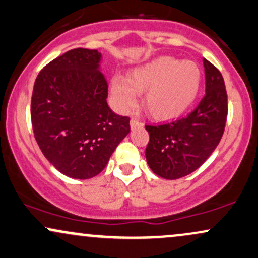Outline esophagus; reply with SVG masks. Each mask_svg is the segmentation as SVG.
<instances>
[{
  "label": "esophagus",
  "mask_w": 258,
  "mask_h": 258,
  "mask_svg": "<svg viewBox=\"0 0 258 258\" xmlns=\"http://www.w3.org/2000/svg\"><path fill=\"white\" fill-rule=\"evenodd\" d=\"M130 126H131V130H135L137 127H143V122L137 119H132L131 122H130Z\"/></svg>",
  "instance_id": "obj_1"
}]
</instances>
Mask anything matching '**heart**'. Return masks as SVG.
<instances>
[{"label":"heart","instance_id":"b5f03b06","mask_svg":"<svg viewBox=\"0 0 258 258\" xmlns=\"http://www.w3.org/2000/svg\"><path fill=\"white\" fill-rule=\"evenodd\" d=\"M201 86L202 71L196 62L160 56L133 68L127 79L114 76L110 96L116 109L125 113L137 103V91H145L148 113L157 120H170L190 109Z\"/></svg>","mask_w":258,"mask_h":258}]
</instances>
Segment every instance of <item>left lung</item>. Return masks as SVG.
<instances>
[{
	"label": "left lung",
	"instance_id": "obj_1",
	"mask_svg": "<svg viewBox=\"0 0 258 258\" xmlns=\"http://www.w3.org/2000/svg\"><path fill=\"white\" fill-rule=\"evenodd\" d=\"M206 96L184 119L160 126H145L150 141L145 157L161 178L174 180L191 174L213 154L225 131L227 92L220 71L203 58Z\"/></svg>",
	"mask_w": 258,
	"mask_h": 258
}]
</instances>
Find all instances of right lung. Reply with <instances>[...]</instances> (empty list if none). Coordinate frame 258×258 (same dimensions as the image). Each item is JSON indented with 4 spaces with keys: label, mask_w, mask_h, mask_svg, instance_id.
<instances>
[{
    "label": "right lung",
    "mask_w": 258,
    "mask_h": 258,
    "mask_svg": "<svg viewBox=\"0 0 258 258\" xmlns=\"http://www.w3.org/2000/svg\"><path fill=\"white\" fill-rule=\"evenodd\" d=\"M102 54L77 48L40 71L33 86L31 120L46 160L73 179L94 178L130 133V117L107 103Z\"/></svg>",
    "instance_id": "right-lung-1"
}]
</instances>
